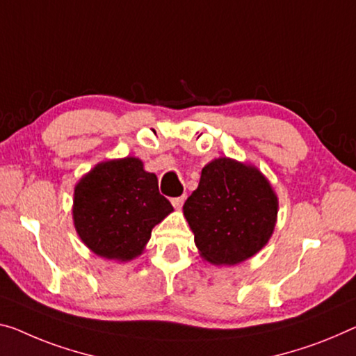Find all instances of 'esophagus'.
<instances>
[{
	"label": "esophagus",
	"mask_w": 356,
	"mask_h": 356,
	"mask_svg": "<svg viewBox=\"0 0 356 356\" xmlns=\"http://www.w3.org/2000/svg\"><path fill=\"white\" fill-rule=\"evenodd\" d=\"M184 200H186L184 195H181V197H175V199H172V205H173L177 210H179V209H181V207H183Z\"/></svg>",
	"instance_id": "34e87169"
}]
</instances>
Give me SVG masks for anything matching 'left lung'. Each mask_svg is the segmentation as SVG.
<instances>
[{
  "label": "left lung",
  "instance_id": "obj_1",
  "mask_svg": "<svg viewBox=\"0 0 356 356\" xmlns=\"http://www.w3.org/2000/svg\"><path fill=\"white\" fill-rule=\"evenodd\" d=\"M183 213L202 258L213 266H235L270 240L278 197L254 165L218 157L202 168Z\"/></svg>",
  "mask_w": 356,
  "mask_h": 356
}]
</instances>
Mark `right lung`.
<instances>
[{
    "instance_id": "right-lung-1",
    "label": "right lung",
    "mask_w": 356,
    "mask_h": 356,
    "mask_svg": "<svg viewBox=\"0 0 356 356\" xmlns=\"http://www.w3.org/2000/svg\"><path fill=\"white\" fill-rule=\"evenodd\" d=\"M173 207L138 157L97 163L74 186L73 222L92 253L127 262L145 251L152 227Z\"/></svg>"
}]
</instances>
